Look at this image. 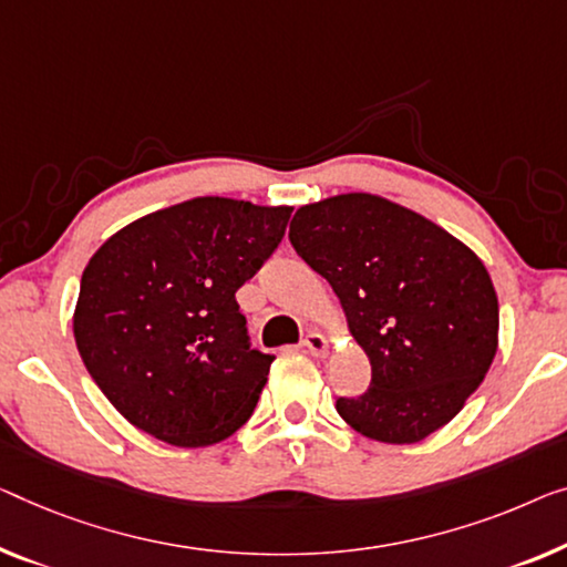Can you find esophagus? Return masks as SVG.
<instances>
[{
  "label": "esophagus",
  "mask_w": 567,
  "mask_h": 567,
  "mask_svg": "<svg viewBox=\"0 0 567 567\" xmlns=\"http://www.w3.org/2000/svg\"><path fill=\"white\" fill-rule=\"evenodd\" d=\"M302 346H306L310 357H318V359L328 357V351H331V343H328V338L323 333H308L302 338Z\"/></svg>",
  "instance_id": "34e87169"
}]
</instances>
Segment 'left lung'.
<instances>
[{"label":"left lung","instance_id":"8db88e82","mask_svg":"<svg viewBox=\"0 0 567 567\" xmlns=\"http://www.w3.org/2000/svg\"><path fill=\"white\" fill-rule=\"evenodd\" d=\"M298 255L326 277L371 364V386L336 410L379 443L425 441L463 410L499 346V300L476 251L374 193L300 206Z\"/></svg>","mask_w":567,"mask_h":567}]
</instances>
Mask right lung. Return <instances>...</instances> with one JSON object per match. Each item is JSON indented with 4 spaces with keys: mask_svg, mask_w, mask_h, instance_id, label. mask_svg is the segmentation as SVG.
Returning <instances> with one entry per match:
<instances>
[{
    "mask_svg": "<svg viewBox=\"0 0 567 567\" xmlns=\"http://www.w3.org/2000/svg\"><path fill=\"white\" fill-rule=\"evenodd\" d=\"M290 206L200 196L109 236L73 310L79 353L134 427L206 447L251 417L275 357L249 349L236 290L282 241Z\"/></svg>",
    "mask_w": 567,
    "mask_h": 567,
    "instance_id": "1",
    "label": "right lung"
}]
</instances>
